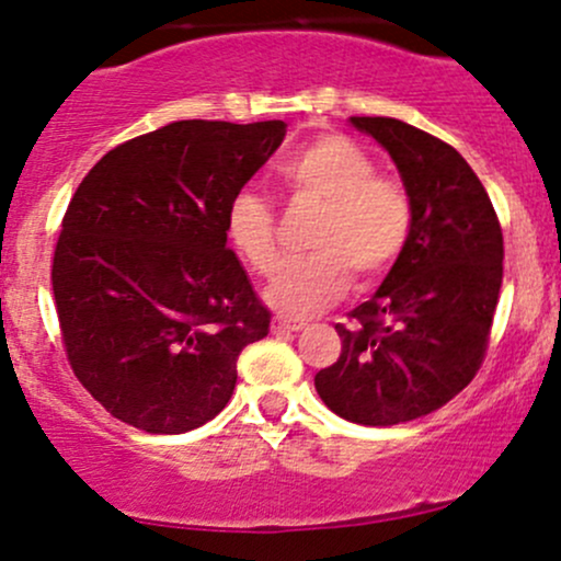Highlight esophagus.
I'll list each match as a JSON object with an SVG mask.
<instances>
[{
  "label": "esophagus",
  "instance_id": "obj_1",
  "mask_svg": "<svg viewBox=\"0 0 561 561\" xmlns=\"http://www.w3.org/2000/svg\"><path fill=\"white\" fill-rule=\"evenodd\" d=\"M271 328H274V332H298V330H304V328H306V322H300V319H285V317H276V319H274V324H271Z\"/></svg>",
  "mask_w": 561,
  "mask_h": 561
}]
</instances>
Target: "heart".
Listing matches in <instances>:
<instances>
[{
    "mask_svg": "<svg viewBox=\"0 0 561 561\" xmlns=\"http://www.w3.org/2000/svg\"><path fill=\"white\" fill-rule=\"evenodd\" d=\"M276 178L298 199L322 205L311 248L290 261L268 285L266 300L285 317H309L359 285L383 279L402 257L412 233V202L393 178L375 175V162L343 135H322L287 153ZM226 237L255 274L279 263L274 207L255 191H239L226 210Z\"/></svg>",
    "mask_w": 561,
    "mask_h": 561,
    "instance_id": "heart-1",
    "label": "heart"
}]
</instances>
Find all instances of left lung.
<instances>
[{
  "label": "left lung",
  "mask_w": 561,
  "mask_h": 561,
  "mask_svg": "<svg viewBox=\"0 0 561 561\" xmlns=\"http://www.w3.org/2000/svg\"><path fill=\"white\" fill-rule=\"evenodd\" d=\"M397 164L412 202L402 257L335 324L341 356L313 378L322 402L362 426L415 421L471 383L503 282V233L482 181L445 140L391 116H351Z\"/></svg>",
  "instance_id": "1"
}]
</instances>
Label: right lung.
Masks as SVG:
<instances>
[{
  "label": "right lung",
  "mask_w": 561,
  "mask_h": 561,
  "mask_svg": "<svg viewBox=\"0 0 561 561\" xmlns=\"http://www.w3.org/2000/svg\"><path fill=\"white\" fill-rule=\"evenodd\" d=\"M279 119H183L108 151L79 183L53 295L79 383L149 434L205 426L271 313L226 248V210L285 140Z\"/></svg>",
  "instance_id": "add662e5"
}]
</instances>
